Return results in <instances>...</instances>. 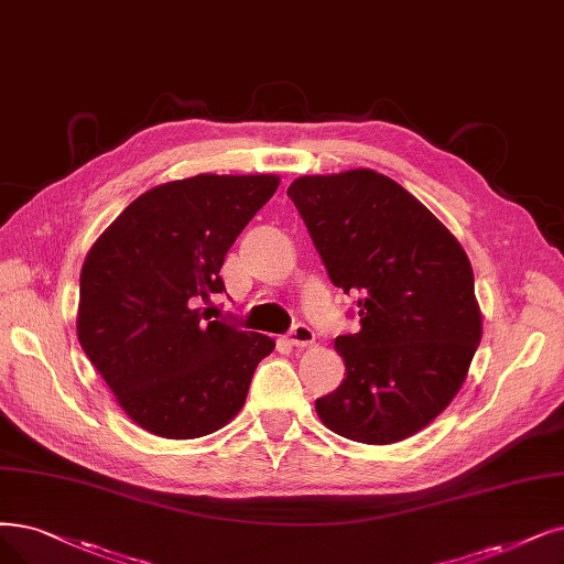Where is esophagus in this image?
Returning a JSON list of instances; mask_svg holds the SVG:
<instances>
[{"label": "esophagus", "instance_id": "34e87169", "mask_svg": "<svg viewBox=\"0 0 564 564\" xmlns=\"http://www.w3.org/2000/svg\"><path fill=\"white\" fill-rule=\"evenodd\" d=\"M289 343L294 347H310L314 345V330L305 324H296L289 330Z\"/></svg>", "mask_w": 564, "mask_h": 564}]
</instances>
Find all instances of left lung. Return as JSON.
<instances>
[{
	"instance_id": "obj_1",
	"label": "left lung",
	"mask_w": 564,
	"mask_h": 564,
	"mask_svg": "<svg viewBox=\"0 0 564 564\" xmlns=\"http://www.w3.org/2000/svg\"><path fill=\"white\" fill-rule=\"evenodd\" d=\"M310 238L360 328L335 337L347 377L314 402L328 431L364 444L416 435L456 398L481 343L475 275L456 236L372 169L289 185Z\"/></svg>"
}]
</instances>
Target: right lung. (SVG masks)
Wrapping results in <instances>:
<instances>
[{"label": "right lung", "mask_w": 564, "mask_h": 564, "mask_svg": "<svg viewBox=\"0 0 564 564\" xmlns=\"http://www.w3.org/2000/svg\"><path fill=\"white\" fill-rule=\"evenodd\" d=\"M278 185L270 173L173 180L131 200L89 247L78 343L143 431L194 440L242 410L275 343L196 305L221 294L224 257Z\"/></svg>", "instance_id": "1"}]
</instances>
